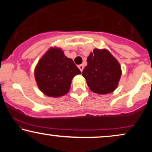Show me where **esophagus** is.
<instances>
[{"mask_svg":"<svg viewBox=\"0 0 152 152\" xmlns=\"http://www.w3.org/2000/svg\"><path fill=\"white\" fill-rule=\"evenodd\" d=\"M78 69H80V71H81L82 72V71H83V66L82 65H78Z\"/></svg>","mask_w":152,"mask_h":152,"instance_id":"obj_1","label":"esophagus"}]
</instances>
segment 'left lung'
Listing matches in <instances>:
<instances>
[{
  "instance_id": "obj_1",
  "label": "left lung",
  "mask_w": 152,
  "mask_h": 152,
  "mask_svg": "<svg viewBox=\"0 0 152 152\" xmlns=\"http://www.w3.org/2000/svg\"><path fill=\"white\" fill-rule=\"evenodd\" d=\"M87 63L82 76L91 91L107 94L117 88L121 76V66L109 50L96 48L88 56Z\"/></svg>"
}]
</instances>
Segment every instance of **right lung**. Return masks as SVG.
<instances>
[{"label": "right lung", "mask_w": 152, "mask_h": 152, "mask_svg": "<svg viewBox=\"0 0 152 152\" xmlns=\"http://www.w3.org/2000/svg\"><path fill=\"white\" fill-rule=\"evenodd\" d=\"M34 74L41 91L48 96L59 97L69 91L73 78L81 72L61 48L52 47L40 59Z\"/></svg>", "instance_id": "1"}]
</instances>
